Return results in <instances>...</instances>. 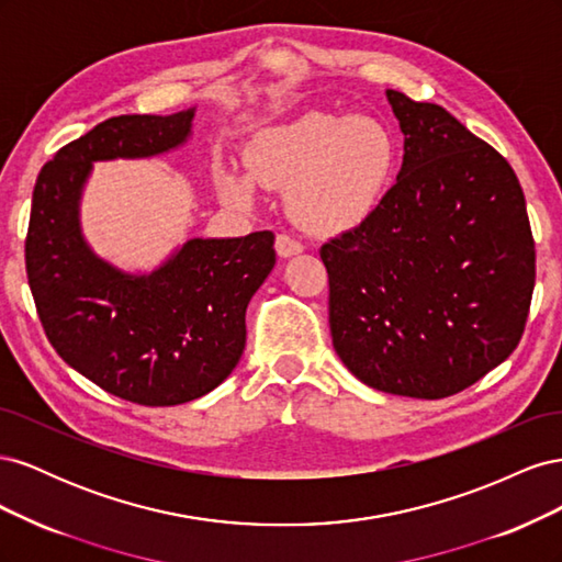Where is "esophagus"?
I'll return each mask as SVG.
<instances>
[{
    "mask_svg": "<svg viewBox=\"0 0 562 562\" xmlns=\"http://www.w3.org/2000/svg\"><path fill=\"white\" fill-rule=\"evenodd\" d=\"M302 250H304L302 241H297L293 234L281 232V234L277 236V252L281 255V258H291V255H297V252H302Z\"/></svg>",
    "mask_w": 562,
    "mask_h": 562,
    "instance_id": "esophagus-1",
    "label": "esophagus"
}]
</instances>
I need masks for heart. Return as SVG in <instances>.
<instances>
[{"mask_svg": "<svg viewBox=\"0 0 562 562\" xmlns=\"http://www.w3.org/2000/svg\"><path fill=\"white\" fill-rule=\"evenodd\" d=\"M396 164V143L378 119L307 112L258 135L248 155L250 178L288 188V211L314 232H339L380 201ZM234 203L250 199L246 180L223 178Z\"/></svg>", "mask_w": 562, "mask_h": 562, "instance_id": "obj_1", "label": "heart"}]
</instances>
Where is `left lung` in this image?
I'll use <instances>...</instances> for the list:
<instances>
[{
	"label": "left lung",
	"instance_id": "1",
	"mask_svg": "<svg viewBox=\"0 0 562 562\" xmlns=\"http://www.w3.org/2000/svg\"><path fill=\"white\" fill-rule=\"evenodd\" d=\"M405 155L359 227L321 246L333 347L386 394L446 398L518 347L535 291L522 187L495 147L434 103L386 91Z\"/></svg>",
	"mask_w": 562,
	"mask_h": 562
}]
</instances>
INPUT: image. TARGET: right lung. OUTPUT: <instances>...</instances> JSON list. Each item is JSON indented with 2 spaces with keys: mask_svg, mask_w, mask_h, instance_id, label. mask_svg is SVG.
<instances>
[{
  "mask_svg": "<svg viewBox=\"0 0 562 562\" xmlns=\"http://www.w3.org/2000/svg\"><path fill=\"white\" fill-rule=\"evenodd\" d=\"M194 110L122 114L46 161L32 192L25 269L50 347L108 394L164 407L201 398L239 363L246 307L274 269V234L190 239L151 274L100 260L79 199L93 161L164 155L190 138Z\"/></svg>",
  "mask_w": 562,
  "mask_h": 562,
  "instance_id": "add662e5",
  "label": "right lung"
}]
</instances>
